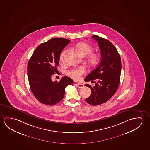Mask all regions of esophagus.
Instances as JSON below:
<instances>
[{"label":"esophagus","instance_id":"esophagus-1","mask_svg":"<svg viewBox=\"0 0 150 150\" xmlns=\"http://www.w3.org/2000/svg\"><path fill=\"white\" fill-rule=\"evenodd\" d=\"M76 86H78V88H82L83 86H84L83 84L81 83H77V84H76Z\"/></svg>","mask_w":150,"mask_h":150}]
</instances>
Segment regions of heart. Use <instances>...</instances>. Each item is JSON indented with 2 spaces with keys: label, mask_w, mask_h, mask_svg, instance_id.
Returning <instances> with one entry per match:
<instances>
[{
  "label": "heart",
  "mask_w": 150,
  "mask_h": 150,
  "mask_svg": "<svg viewBox=\"0 0 150 150\" xmlns=\"http://www.w3.org/2000/svg\"><path fill=\"white\" fill-rule=\"evenodd\" d=\"M74 49L76 53L80 56L84 57L88 55L87 60L88 64L92 67L96 66L100 61V56L97 52H93V46L88 43L81 42L74 46ZM66 50L64 51L60 55V60L62 59ZM86 70L83 67H80L77 69H73L68 72L69 76L72 78L79 80L81 79L83 74L85 73Z\"/></svg>",
  "instance_id": "heart-1"
}]
</instances>
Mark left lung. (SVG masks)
I'll return each mask as SVG.
<instances>
[{
  "instance_id": "8db88e82",
  "label": "left lung",
  "mask_w": 150,
  "mask_h": 150,
  "mask_svg": "<svg viewBox=\"0 0 150 150\" xmlns=\"http://www.w3.org/2000/svg\"><path fill=\"white\" fill-rule=\"evenodd\" d=\"M92 38L98 42L102 58L98 67L84 79L86 82L98 80L93 87L88 84L85 85L92 91L86 101L96 106L106 102L116 93L119 85L121 62L119 53L110 41L95 35Z\"/></svg>"
}]
</instances>
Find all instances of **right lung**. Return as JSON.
Listing matches in <instances>:
<instances>
[{"instance_id":"1","label":"right lung","mask_w":150,"mask_h":150,"mask_svg":"<svg viewBox=\"0 0 150 150\" xmlns=\"http://www.w3.org/2000/svg\"><path fill=\"white\" fill-rule=\"evenodd\" d=\"M70 40L53 38L40 44L31 56L28 64V76L31 91L39 102L52 106L64 97L65 88L73 83L68 76L59 82H52V76L57 72L62 50Z\"/></svg>"}]
</instances>
